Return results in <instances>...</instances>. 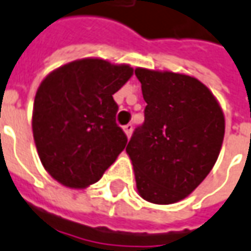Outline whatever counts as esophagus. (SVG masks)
Listing matches in <instances>:
<instances>
[{
	"label": "esophagus",
	"instance_id": "1",
	"mask_svg": "<svg viewBox=\"0 0 251 251\" xmlns=\"http://www.w3.org/2000/svg\"><path fill=\"white\" fill-rule=\"evenodd\" d=\"M123 129H124L126 135L129 138L131 137V134H132V124H126V126L123 127Z\"/></svg>",
	"mask_w": 251,
	"mask_h": 251
}]
</instances>
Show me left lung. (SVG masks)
Wrapping results in <instances>:
<instances>
[{"instance_id":"8db88e82","label":"left lung","mask_w":251,"mask_h":251,"mask_svg":"<svg viewBox=\"0 0 251 251\" xmlns=\"http://www.w3.org/2000/svg\"><path fill=\"white\" fill-rule=\"evenodd\" d=\"M135 75L146 102L145 122L126 151L139 195L151 203L171 204L192 193L216 164L224 113L195 77L141 67Z\"/></svg>"}]
</instances>
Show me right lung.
<instances>
[{"mask_svg":"<svg viewBox=\"0 0 251 251\" xmlns=\"http://www.w3.org/2000/svg\"><path fill=\"white\" fill-rule=\"evenodd\" d=\"M132 75L128 65L81 59L47 75L35 94L33 135L40 160L58 182L99 181L127 145L113 94Z\"/></svg>","mask_w":251,"mask_h":251,"instance_id":"obj_1","label":"right lung"}]
</instances>
